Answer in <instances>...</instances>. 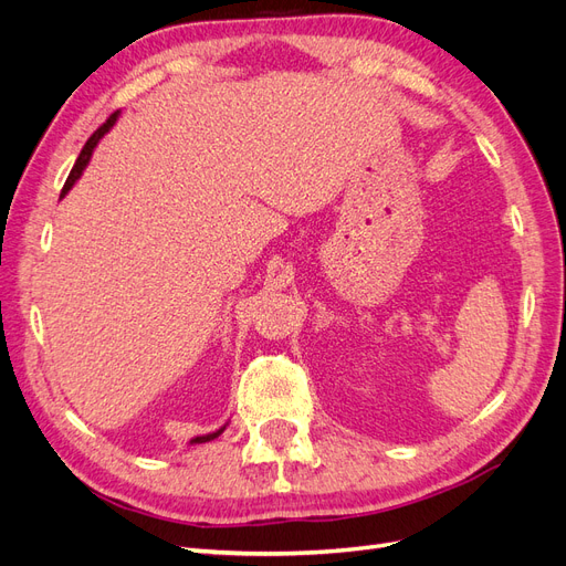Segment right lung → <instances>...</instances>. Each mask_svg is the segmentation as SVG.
<instances>
[{
    "instance_id": "right-lung-1",
    "label": "right lung",
    "mask_w": 566,
    "mask_h": 566,
    "mask_svg": "<svg viewBox=\"0 0 566 566\" xmlns=\"http://www.w3.org/2000/svg\"><path fill=\"white\" fill-rule=\"evenodd\" d=\"M117 119V113H113L104 125H101L90 139H87V144L82 146V150H80V158L75 160V165H73V169H71V175H67V179H65V184H63V191H61V198L71 191V186L80 179V175H82V169L87 167V163H90V158H92V153H94V148H96V144H98V139L101 136H104L111 127H113V123ZM221 432H224V427H221V430H217V432H212V434H205V437H196L191 443H205V441H212V439H217Z\"/></svg>"
}]
</instances>
